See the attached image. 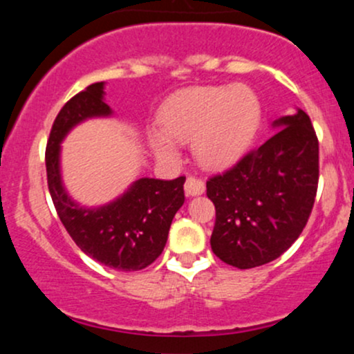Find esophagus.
<instances>
[{"instance_id":"34e87169","label":"esophagus","mask_w":354,"mask_h":354,"mask_svg":"<svg viewBox=\"0 0 354 354\" xmlns=\"http://www.w3.org/2000/svg\"><path fill=\"white\" fill-rule=\"evenodd\" d=\"M185 193L186 196H198V194L205 193V181L200 178L189 176L185 183Z\"/></svg>"}]
</instances>
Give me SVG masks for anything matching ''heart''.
I'll use <instances>...</instances> for the list:
<instances>
[{
    "label": "heart",
    "mask_w": 354,
    "mask_h": 354,
    "mask_svg": "<svg viewBox=\"0 0 354 354\" xmlns=\"http://www.w3.org/2000/svg\"><path fill=\"white\" fill-rule=\"evenodd\" d=\"M161 131L149 135L160 160L178 158L175 141H193V153L206 168H225L236 161L253 143L261 103L245 84L193 88L178 93L160 109Z\"/></svg>",
    "instance_id": "heart-1"
}]
</instances>
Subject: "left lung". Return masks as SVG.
<instances>
[{"mask_svg": "<svg viewBox=\"0 0 354 354\" xmlns=\"http://www.w3.org/2000/svg\"><path fill=\"white\" fill-rule=\"evenodd\" d=\"M236 165L206 181L216 209L211 250L226 265L250 270L279 258L298 239L319 178V145L310 116L298 109Z\"/></svg>", "mask_w": 354, "mask_h": 354, "instance_id": "left-lung-1", "label": "left lung"}]
</instances>
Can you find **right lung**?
<instances>
[{"instance_id":"right-lung-1","label":"right lung","mask_w":354,"mask_h":354,"mask_svg":"<svg viewBox=\"0 0 354 354\" xmlns=\"http://www.w3.org/2000/svg\"><path fill=\"white\" fill-rule=\"evenodd\" d=\"M104 83L89 84L61 108L46 145L48 188L56 213L83 253L118 271H138L163 253L169 226L185 203V176L165 181L141 178L123 196L98 208H84L68 196L59 173V143L81 121L109 116Z\"/></svg>"}]
</instances>
